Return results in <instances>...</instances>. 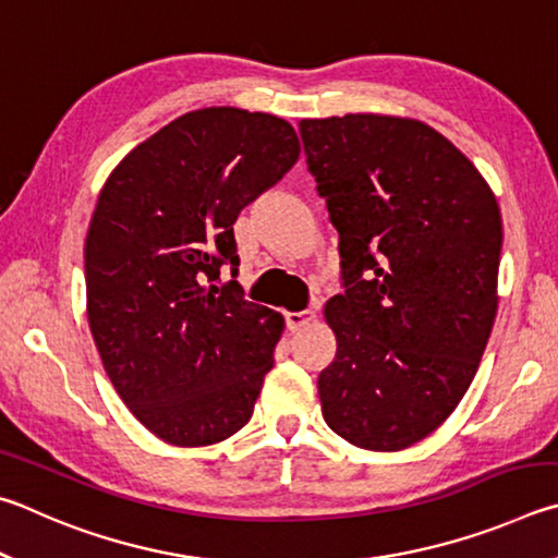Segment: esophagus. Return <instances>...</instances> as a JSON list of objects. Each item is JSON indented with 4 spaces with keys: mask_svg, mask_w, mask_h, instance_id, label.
<instances>
[{
    "mask_svg": "<svg viewBox=\"0 0 558 558\" xmlns=\"http://www.w3.org/2000/svg\"><path fill=\"white\" fill-rule=\"evenodd\" d=\"M314 320H316V311H311V308H306V311H291V314H287V326L291 330L306 328V326L314 324Z\"/></svg>",
    "mask_w": 558,
    "mask_h": 558,
    "instance_id": "obj_1",
    "label": "esophagus"
}]
</instances>
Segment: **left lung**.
Segmentation results:
<instances>
[{
  "instance_id": "left-lung-1",
  "label": "left lung",
  "mask_w": 558,
  "mask_h": 558,
  "mask_svg": "<svg viewBox=\"0 0 558 558\" xmlns=\"http://www.w3.org/2000/svg\"><path fill=\"white\" fill-rule=\"evenodd\" d=\"M340 234L345 294L324 308L336 360L320 412L348 444L402 451L461 404L497 316L500 205L441 132L412 117L301 120Z\"/></svg>"
}]
</instances>
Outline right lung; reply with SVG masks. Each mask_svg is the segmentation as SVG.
Here are the masks:
<instances>
[{"mask_svg":"<svg viewBox=\"0 0 558 558\" xmlns=\"http://www.w3.org/2000/svg\"><path fill=\"white\" fill-rule=\"evenodd\" d=\"M301 154L287 120L203 107L136 144L107 175L85 238L87 324L126 409L171 446L250 422L284 316L242 299L232 225Z\"/></svg>","mask_w":558,"mask_h":558,"instance_id":"obj_1","label":"right lung"}]
</instances>
